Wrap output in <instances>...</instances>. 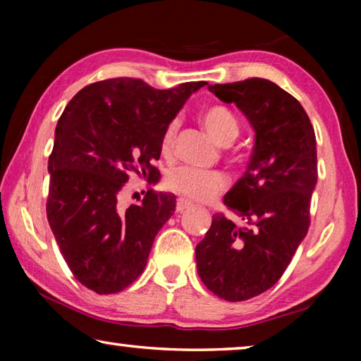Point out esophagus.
<instances>
[{"instance_id":"1","label":"esophagus","mask_w":361,"mask_h":361,"mask_svg":"<svg viewBox=\"0 0 361 361\" xmlns=\"http://www.w3.org/2000/svg\"><path fill=\"white\" fill-rule=\"evenodd\" d=\"M189 207H191V202H189V200H186V199H183V197H180V199H176V207H175V210L178 212V213H181V212H185L186 209H189Z\"/></svg>"}]
</instances>
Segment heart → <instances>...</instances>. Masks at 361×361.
<instances>
[{
    "instance_id": "1",
    "label": "heart",
    "mask_w": 361,
    "mask_h": 361,
    "mask_svg": "<svg viewBox=\"0 0 361 361\" xmlns=\"http://www.w3.org/2000/svg\"><path fill=\"white\" fill-rule=\"evenodd\" d=\"M202 124L210 133L215 142L219 145H231L239 135V122L235 116L223 105L207 106L200 114ZM178 119L170 121L162 133L161 149L162 154L170 156L173 151L176 133H178ZM166 186L183 197L197 200V202H209L218 197L229 181L221 172H210V170H200L189 166H181L169 170L166 175Z\"/></svg>"
}]
</instances>
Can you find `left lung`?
Returning <instances> with one entry per match:
<instances>
[{
  "label": "left lung",
  "instance_id": "8db88e82",
  "mask_svg": "<svg viewBox=\"0 0 361 361\" xmlns=\"http://www.w3.org/2000/svg\"><path fill=\"white\" fill-rule=\"evenodd\" d=\"M209 89L247 116L256 142L245 175L223 202L242 223L215 213L195 245L197 274L226 301H247L279 282L310 224L317 183V142L295 97L267 79Z\"/></svg>",
  "mask_w": 361,
  "mask_h": 361
}]
</instances>
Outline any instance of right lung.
I'll return each mask as SVG.
<instances>
[{"instance_id":"right-lung-1","label":"right lung","mask_w":361,"mask_h":361,"mask_svg":"<svg viewBox=\"0 0 361 361\" xmlns=\"http://www.w3.org/2000/svg\"><path fill=\"white\" fill-rule=\"evenodd\" d=\"M205 81L159 90L142 79L113 78L85 85L56 127L49 156L47 221L76 280L99 295L127 288L143 272L159 229L175 212V195L149 189L122 207L119 192L137 173L159 180L164 129Z\"/></svg>"}]
</instances>
